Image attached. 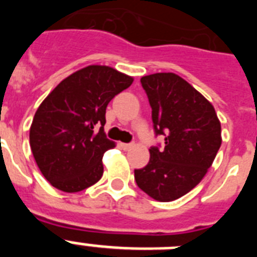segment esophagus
Returning a JSON list of instances; mask_svg holds the SVG:
<instances>
[{
    "mask_svg": "<svg viewBox=\"0 0 257 257\" xmlns=\"http://www.w3.org/2000/svg\"><path fill=\"white\" fill-rule=\"evenodd\" d=\"M121 147H122V149H123V151H130V149L134 147V144H124V143H122Z\"/></svg>",
    "mask_w": 257,
    "mask_h": 257,
    "instance_id": "1",
    "label": "esophagus"
}]
</instances>
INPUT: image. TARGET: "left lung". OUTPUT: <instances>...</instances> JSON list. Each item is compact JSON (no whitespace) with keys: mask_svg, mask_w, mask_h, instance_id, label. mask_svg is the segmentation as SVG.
I'll return each mask as SVG.
<instances>
[{"mask_svg":"<svg viewBox=\"0 0 257 257\" xmlns=\"http://www.w3.org/2000/svg\"><path fill=\"white\" fill-rule=\"evenodd\" d=\"M140 82L165 148L149 149L148 165L135 170V180L156 201L171 202L205 178L221 145V124L212 104L178 74H149Z\"/></svg>","mask_w":257,"mask_h":257,"instance_id":"left-lung-1","label":"left lung"}]
</instances>
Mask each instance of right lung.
Listing matches in <instances>:
<instances>
[{
    "label": "right lung",
    "mask_w": 257,
    "mask_h": 257,
    "mask_svg": "<svg viewBox=\"0 0 257 257\" xmlns=\"http://www.w3.org/2000/svg\"><path fill=\"white\" fill-rule=\"evenodd\" d=\"M133 82L112 67L88 65L63 79L41 103L29 144L52 187L76 193L100 180L104 153L115 147L104 133L106 105Z\"/></svg>",
    "instance_id": "add662e5"
}]
</instances>
